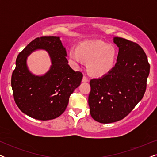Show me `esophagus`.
Segmentation results:
<instances>
[{
    "label": "esophagus",
    "mask_w": 157,
    "mask_h": 157,
    "mask_svg": "<svg viewBox=\"0 0 157 157\" xmlns=\"http://www.w3.org/2000/svg\"><path fill=\"white\" fill-rule=\"evenodd\" d=\"M87 81H89V79H88L86 76H83V78H82V82H87Z\"/></svg>",
    "instance_id": "34e87169"
}]
</instances>
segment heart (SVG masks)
I'll use <instances>...</instances> for the list:
<instances>
[{
	"mask_svg": "<svg viewBox=\"0 0 157 157\" xmlns=\"http://www.w3.org/2000/svg\"><path fill=\"white\" fill-rule=\"evenodd\" d=\"M69 55L76 65L88 62V70L94 76H103L114 67L117 58V49L101 40H88L79 45L78 48L72 47Z\"/></svg>",
	"mask_w": 157,
	"mask_h": 157,
	"instance_id": "heart-1",
	"label": "heart"
}]
</instances>
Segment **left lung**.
Returning a JSON list of instances; mask_svg holds the SVG:
<instances>
[{"instance_id":"8db88e82","label":"left lung","mask_w":157,"mask_h":157,"mask_svg":"<svg viewBox=\"0 0 157 157\" xmlns=\"http://www.w3.org/2000/svg\"><path fill=\"white\" fill-rule=\"evenodd\" d=\"M119 47L113 69L90 81V113L95 121L113 123L126 117L142 99L147 89L150 65L142 48L136 43L114 37Z\"/></svg>"}]
</instances>
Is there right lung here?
Instances as JSON below:
<instances>
[{
  "label": "right lung",
  "instance_id": "obj_1",
  "mask_svg": "<svg viewBox=\"0 0 157 157\" xmlns=\"http://www.w3.org/2000/svg\"><path fill=\"white\" fill-rule=\"evenodd\" d=\"M44 49L52 60L50 70L44 76H35L27 67V57L35 50ZM66 51L56 36L36 38L19 53L12 74L11 86L15 102L25 114L46 121L65 111L69 97L81 84L82 73L68 64Z\"/></svg>",
  "mask_w": 157,
  "mask_h": 157
}]
</instances>
